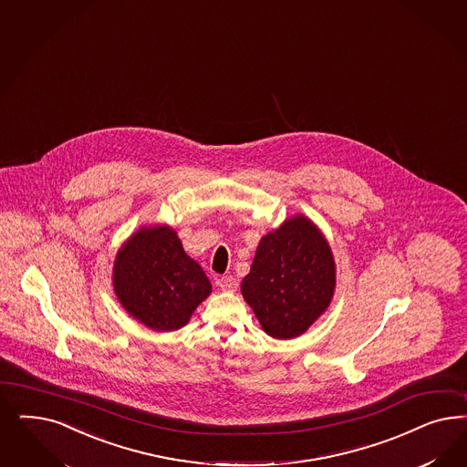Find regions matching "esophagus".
<instances>
[{
  "label": "esophagus",
  "mask_w": 467,
  "mask_h": 467,
  "mask_svg": "<svg viewBox=\"0 0 467 467\" xmlns=\"http://www.w3.org/2000/svg\"><path fill=\"white\" fill-rule=\"evenodd\" d=\"M218 286H220L222 290H225V292H235L237 286H239V282H237L234 276H222V278L218 280Z\"/></svg>",
  "instance_id": "1"
}]
</instances>
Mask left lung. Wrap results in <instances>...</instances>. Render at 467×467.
Listing matches in <instances>:
<instances>
[{
    "mask_svg": "<svg viewBox=\"0 0 467 467\" xmlns=\"http://www.w3.org/2000/svg\"><path fill=\"white\" fill-rule=\"evenodd\" d=\"M335 286L330 244L317 223L299 213L261 237L241 292L263 330L290 340L327 313Z\"/></svg>",
    "mask_w": 467,
    "mask_h": 467,
    "instance_id": "obj_1",
    "label": "left lung"
}]
</instances>
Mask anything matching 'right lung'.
<instances>
[{
  "label": "right lung",
  "mask_w": 467,
  "mask_h": 467,
  "mask_svg": "<svg viewBox=\"0 0 467 467\" xmlns=\"http://www.w3.org/2000/svg\"><path fill=\"white\" fill-rule=\"evenodd\" d=\"M111 280L121 307L154 331L185 327L211 294L206 273L170 225L140 226L123 242Z\"/></svg>",
  "instance_id": "add662e5"
}]
</instances>
